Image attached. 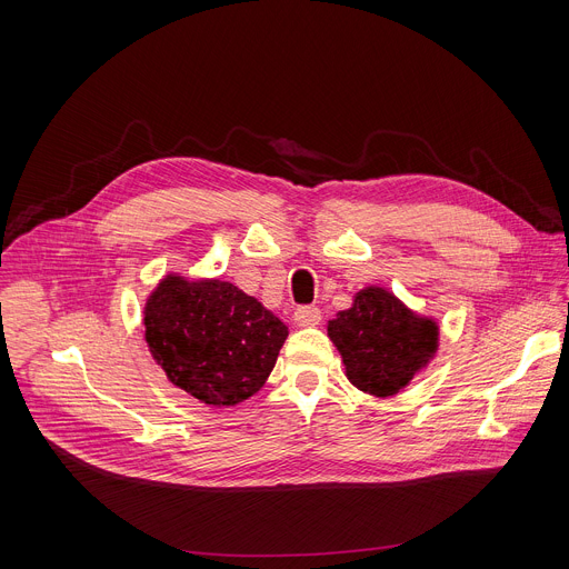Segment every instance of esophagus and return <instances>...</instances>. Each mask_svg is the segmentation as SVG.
Returning a JSON list of instances; mask_svg holds the SVG:
<instances>
[{
	"mask_svg": "<svg viewBox=\"0 0 569 569\" xmlns=\"http://www.w3.org/2000/svg\"><path fill=\"white\" fill-rule=\"evenodd\" d=\"M321 319V310L317 306H299L295 310V323L297 327H315Z\"/></svg>",
	"mask_w": 569,
	"mask_h": 569,
	"instance_id": "obj_1",
	"label": "esophagus"
}]
</instances>
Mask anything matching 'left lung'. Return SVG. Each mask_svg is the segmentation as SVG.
I'll return each instance as SVG.
<instances>
[{
	"instance_id": "1",
	"label": "left lung",
	"mask_w": 569,
	"mask_h": 569,
	"mask_svg": "<svg viewBox=\"0 0 569 569\" xmlns=\"http://www.w3.org/2000/svg\"><path fill=\"white\" fill-rule=\"evenodd\" d=\"M329 338L338 347L347 378L365 393L393 396L437 353L435 319L412 312L389 290H360L349 310L329 321Z\"/></svg>"
}]
</instances>
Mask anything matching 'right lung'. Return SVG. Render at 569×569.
Returning <instances> with one entry per match:
<instances>
[{
  "label": "right lung",
  "mask_w": 569,
  "mask_h": 569,
  "mask_svg": "<svg viewBox=\"0 0 569 569\" xmlns=\"http://www.w3.org/2000/svg\"><path fill=\"white\" fill-rule=\"evenodd\" d=\"M146 342L169 380L200 402L224 408L257 393L288 327L229 281L169 274L143 308Z\"/></svg>",
  "instance_id": "add662e5"
}]
</instances>
